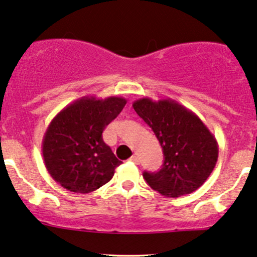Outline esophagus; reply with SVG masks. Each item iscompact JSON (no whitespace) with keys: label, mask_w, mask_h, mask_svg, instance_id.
<instances>
[{"label":"esophagus","mask_w":257,"mask_h":257,"mask_svg":"<svg viewBox=\"0 0 257 257\" xmlns=\"http://www.w3.org/2000/svg\"><path fill=\"white\" fill-rule=\"evenodd\" d=\"M129 161H131V162H133V163H135V164H139V163H140V159H139V157H138V156H132V157L131 158H129Z\"/></svg>","instance_id":"34e87169"}]
</instances>
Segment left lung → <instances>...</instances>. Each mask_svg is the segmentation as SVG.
I'll return each instance as SVG.
<instances>
[{
  "instance_id": "obj_1",
  "label": "left lung",
  "mask_w": 257,
  "mask_h": 257,
  "mask_svg": "<svg viewBox=\"0 0 257 257\" xmlns=\"http://www.w3.org/2000/svg\"><path fill=\"white\" fill-rule=\"evenodd\" d=\"M133 107L163 150L162 169L143 174L150 187L173 198L194 192L210 176L219 157V145L208 126L175 100L143 98Z\"/></svg>"
}]
</instances>
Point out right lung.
<instances>
[{"label":"right lung","mask_w":257,"mask_h":257,"mask_svg":"<svg viewBox=\"0 0 257 257\" xmlns=\"http://www.w3.org/2000/svg\"><path fill=\"white\" fill-rule=\"evenodd\" d=\"M119 96H84L67 105L44 133V166L59 185L89 193L107 184L122 162L102 140V132L123 110Z\"/></svg>","instance_id":"obj_1"}]
</instances>
